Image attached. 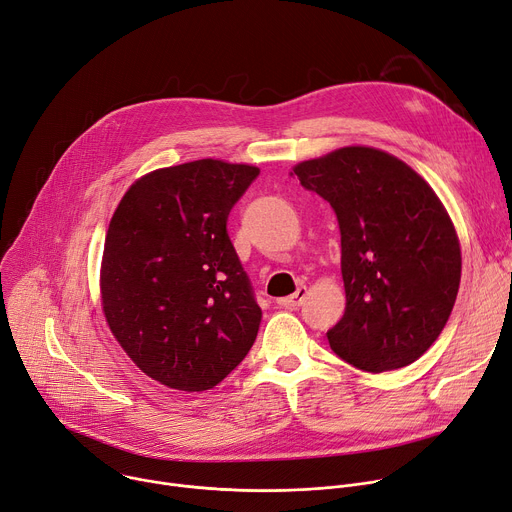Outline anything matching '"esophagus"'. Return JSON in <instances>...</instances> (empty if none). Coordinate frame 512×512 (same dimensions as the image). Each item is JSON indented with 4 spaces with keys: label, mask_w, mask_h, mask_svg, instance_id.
<instances>
[{
    "label": "esophagus",
    "mask_w": 512,
    "mask_h": 512,
    "mask_svg": "<svg viewBox=\"0 0 512 512\" xmlns=\"http://www.w3.org/2000/svg\"><path fill=\"white\" fill-rule=\"evenodd\" d=\"M305 295H307V287L301 285V287H297V291H295L293 295L279 299V305H281V307H287V309H297V307L303 303Z\"/></svg>",
    "instance_id": "esophagus-1"
}]
</instances>
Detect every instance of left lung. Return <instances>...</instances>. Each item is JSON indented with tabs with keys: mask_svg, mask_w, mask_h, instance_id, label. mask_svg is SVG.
Returning <instances> with one entry per match:
<instances>
[{
	"mask_svg": "<svg viewBox=\"0 0 512 512\" xmlns=\"http://www.w3.org/2000/svg\"><path fill=\"white\" fill-rule=\"evenodd\" d=\"M336 213L346 309L328 342L348 365L383 373L420 359L443 332L461 250L439 196L408 164L352 145L293 168Z\"/></svg>",
	"mask_w": 512,
	"mask_h": 512,
	"instance_id": "obj_1",
	"label": "left lung"
}]
</instances>
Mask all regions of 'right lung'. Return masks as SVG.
Here are the masks:
<instances>
[{
	"instance_id": "obj_1",
	"label": "right lung",
	"mask_w": 512,
	"mask_h": 512,
	"mask_svg": "<svg viewBox=\"0 0 512 512\" xmlns=\"http://www.w3.org/2000/svg\"><path fill=\"white\" fill-rule=\"evenodd\" d=\"M260 174L196 160L139 178L104 242V318L131 361L180 391L223 381L252 348L262 309L227 233L233 205Z\"/></svg>"
}]
</instances>
